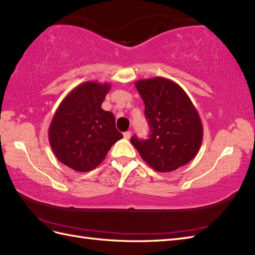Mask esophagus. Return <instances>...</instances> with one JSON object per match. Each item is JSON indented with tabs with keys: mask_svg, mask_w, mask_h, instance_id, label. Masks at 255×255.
<instances>
[{
	"mask_svg": "<svg viewBox=\"0 0 255 255\" xmlns=\"http://www.w3.org/2000/svg\"><path fill=\"white\" fill-rule=\"evenodd\" d=\"M130 135H131V132H130V131L124 132V138H125V139H130Z\"/></svg>",
	"mask_w": 255,
	"mask_h": 255,
	"instance_id": "1",
	"label": "esophagus"
}]
</instances>
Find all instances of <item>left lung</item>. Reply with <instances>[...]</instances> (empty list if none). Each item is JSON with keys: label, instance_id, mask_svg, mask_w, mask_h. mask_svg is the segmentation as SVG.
I'll return each mask as SVG.
<instances>
[{"label": "left lung", "instance_id": "8db88e82", "mask_svg": "<svg viewBox=\"0 0 255 255\" xmlns=\"http://www.w3.org/2000/svg\"><path fill=\"white\" fill-rule=\"evenodd\" d=\"M135 88L143 100L149 139H130L143 161L161 173L189 163L198 154L203 127L190 98L176 82L163 77L142 79Z\"/></svg>", "mask_w": 255, "mask_h": 255}]
</instances>
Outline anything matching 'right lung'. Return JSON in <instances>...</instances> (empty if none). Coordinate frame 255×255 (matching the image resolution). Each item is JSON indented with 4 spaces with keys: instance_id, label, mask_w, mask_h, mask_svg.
Here are the masks:
<instances>
[{
    "instance_id": "obj_1",
    "label": "right lung",
    "mask_w": 255,
    "mask_h": 255,
    "mask_svg": "<svg viewBox=\"0 0 255 255\" xmlns=\"http://www.w3.org/2000/svg\"><path fill=\"white\" fill-rule=\"evenodd\" d=\"M110 84L87 81L70 91L58 106L49 128V141L60 162L76 171H89L103 162L123 134L115 117L102 110Z\"/></svg>"
}]
</instances>
